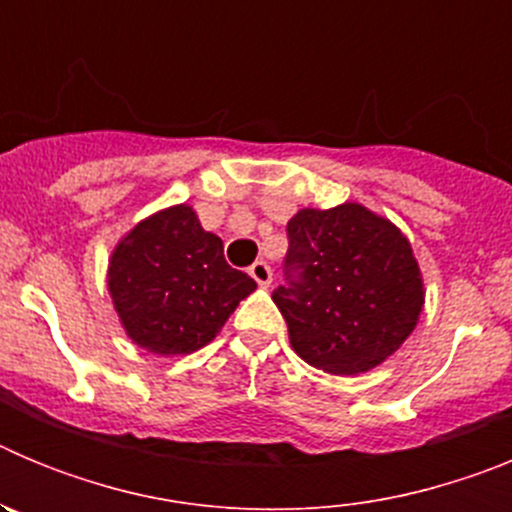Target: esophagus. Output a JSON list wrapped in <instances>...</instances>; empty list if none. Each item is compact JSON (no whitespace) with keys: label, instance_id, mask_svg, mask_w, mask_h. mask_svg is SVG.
<instances>
[{"label":"esophagus","instance_id":"34e87169","mask_svg":"<svg viewBox=\"0 0 512 512\" xmlns=\"http://www.w3.org/2000/svg\"><path fill=\"white\" fill-rule=\"evenodd\" d=\"M248 274L253 277V282L259 284V287H269L271 284V266L266 261H256V264L248 269Z\"/></svg>","mask_w":512,"mask_h":512}]
</instances>
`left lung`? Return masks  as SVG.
Returning a JSON list of instances; mask_svg holds the SVG:
<instances>
[{
  "label": "left lung",
  "instance_id": "8db88e82",
  "mask_svg": "<svg viewBox=\"0 0 512 512\" xmlns=\"http://www.w3.org/2000/svg\"><path fill=\"white\" fill-rule=\"evenodd\" d=\"M287 233L289 284L271 300L287 320L295 354L346 377L390 359L425 305L408 235L359 202L302 207Z\"/></svg>",
  "mask_w": 512,
  "mask_h": 512
}]
</instances>
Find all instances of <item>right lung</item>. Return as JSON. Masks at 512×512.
I'll use <instances>...</instances> for the list:
<instances>
[{
	"label": "right lung",
	"instance_id": "1",
	"mask_svg": "<svg viewBox=\"0 0 512 512\" xmlns=\"http://www.w3.org/2000/svg\"><path fill=\"white\" fill-rule=\"evenodd\" d=\"M107 289L130 341L171 359L215 341L256 282L230 269L223 241L202 228L192 205H171L117 241Z\"/></svg>",
	"mask_w": 512,
	"mask_h": 512
}]
</instances>
